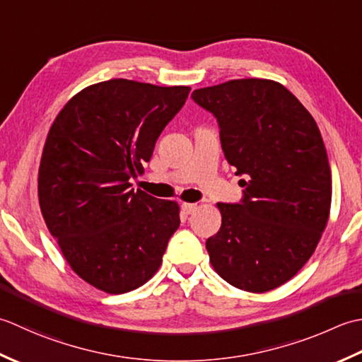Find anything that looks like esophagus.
Instances as JSON below:
<instances>
[{"mask_svg":"<svg viewBox=\"0 0 362 362\" xmlns=\"http://www.w3.org/2000/svg\"><path fill=\"white\" fill-rule=\"evenodd\" d=\"M181 209L186 214H192L197 209V204L195 203H181Z\"/></svg>","mask_w":362,"mask_h":362,"instance_id":"obj_1","label":"esophagus"}]
</instances>
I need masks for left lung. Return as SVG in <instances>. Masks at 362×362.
Segmentation results:
<instances>
[{
	"mask_svg": "<svg viewBox=\"0 0 362 362\" xmlns=\"http://www.w3.org/2000/svg\"><path fill=\"white\" fill-rule=\"evenodd\" d=\"M217 119L226 160L245 176L240 203H218L222 226L206 240L226 283L247 292L284 284L308 262L325 230L331 170L313 115L270 79H233L197 88Z\"/></svg>",
	"mask_w": 362,
	"mask_h": 362,
	"instance_id": "1",
	"label": "left lung"
}]
</instances>
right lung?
Returning <instances> with one entry per match:
<instances>
[{
    "label": "right lung",
    "instance_id": "1",
    "mask_svg": "<svg viewBox=\"0 0 362 362\" xmlns=\"http://www.w3.org/2000/svg\"><path fill=\"white\" fill-rule=\"evenodd\" d=\"M189 92L105 81L76 93L49 128L39 168L43 218L73 272L100 291L145 284L178 230V203L134 192L129 181Z\"/></svg>",
    "mask_w": 362,
    "mask_h": 362
}]
</instances>
